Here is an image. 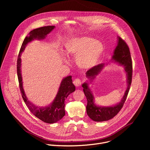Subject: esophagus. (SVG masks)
<instances>
[{
    "instance_id": "1",
    "label": "esophagus",
    "mask_w": 150,
    "mask_h": 150,
    "mask_svg": "<svg viewBox=\"0 0 150 150\" xmlns=\"http://www.w3.org/2000/svg\"><path fill=\"white\" fill-rule=\"evenodd\" d=\"M73 83H74V85H75L76 87H80L81 85V84H82V81H81V80L80 79H79V78H76V79H75L74 81V82H73Z\"/></svg>"
}]
</instances>
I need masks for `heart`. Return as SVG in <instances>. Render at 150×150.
I'll use <instances>...</instances> for the list:
<instances>
[{
	"instance_id": "1",
	"label": "heart",
	"mask_w": 150,
	"mask_h": 150,
	"mask_svg": "<svg viewBox=\"0 0 150 150\" xmlns=\"http://www.w3.org/2000/svg\"><path fill=\"white\" fill-rule=\"evenodd\" d=\"M103 49L100 41L88 37H81L66 42L65 53L68 56L78 54L76 57L77 65L82 69H89L97 63Z\"/></svg>"
}]
</instances>
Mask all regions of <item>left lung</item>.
I'll list each match as a JSON object with an SVG mask.
<instances>
[{"instance_id":"8db88e82","label":"left lung","mask_w":150,"mask_h":150,"mask_svg":"<svg viewBox=\"0 0 150 150\" xmlns=\"http://www.w3.org/2000/svg\"><path fill=\"white\" fill-rule=\"evenodd\" d=\"M112 59L119 63L121 65L125 67V69L127 74V87L120 103L116 105L111 107H106V108L98 107L94 103V97L88 87V84L87 83H84L82 85L83 88V91L84 94L87 100V105L86 107L87 113L93 120L96 122L106 121L111 119L120 112L126 100L132 83L133 70L129 48L126 42L119 37H118L117 46L114 51ZM104 65V64H100V65H96L90 69L86 72L87 76L88 78L94 79L95 76L100 72Z\"/></svg>"}]
</instances>
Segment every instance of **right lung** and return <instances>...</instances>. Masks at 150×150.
Masks as SVG:
<instances>
[{
	"mask_svg": "<svg viewBox=\"0 0 150 150\" xmlns=\"http://www.w3.org/2000/svg\"><path fill=\"white\" fill-rule=\"evenodd\" d=\"M54 28V26H45L34 29L30 31L23 42L17 59V75L19 88L23 98L30 112L37 118L47 123H55L62 119L65 115V104H64L65 100L71 93L75 90V87L72 83V76H68L62 80L57 94L53 102L50 105L45 108H40L28 100L25 94L21 74V60L20 57L21 53L24 51L25 46L29 42L35 38L39 40L45 38L47 34L52 31Z\"/></svg>",
	"mask_w": 150,
	"mask_h": 150,
	"instance_id": "obj_1",
	"label": "right lung"
}]
</instances>
